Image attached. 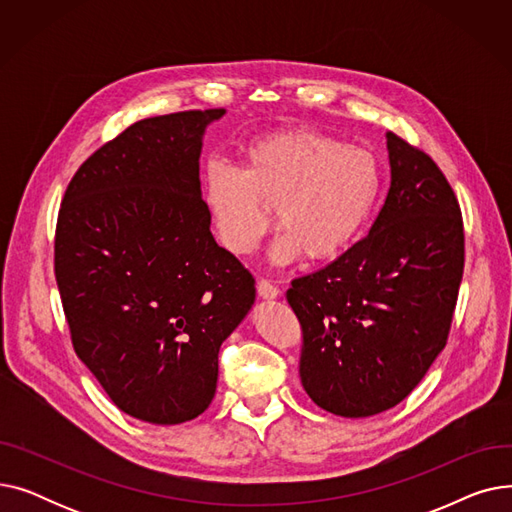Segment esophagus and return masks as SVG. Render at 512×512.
<instances>
[{
  "instance_id": "1",
  "label": "esophagus",
  "mask_w": 512,
  "mask_h": 512,
  "mask_svg": "<svg viewBox=\"0 0 512 512\" xmlns=\"http://www.w3.org/2000/svg\"><path fill=\"white\" fill-rule=\"evenodd\" d=\"M257 292H259V297L265 299V301H272V299L280 297V288L274 286L272 282H267V280L257 282Z\"/></svg>"
}]
</instances>
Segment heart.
<instances>
[{
    "mask_svg": "<svg viewBox=\"0 0 512 512\" xmlns=\"http://www.w3.org/2000/svg\"><path fill=\"white\" fill-rule=\"evenodd\" d=\"M382 193L380 161L319 130L265 132L238 153V166L211 161L203 203L215 238L232 255H251L274 224L284 232L270 259L332 261L361 238Z\"/></svg>",
    "mask_w": 512,
    "mask_h": 512,
    "instance_id": "heart-1",
    "label": "heart"
}]
</instances>
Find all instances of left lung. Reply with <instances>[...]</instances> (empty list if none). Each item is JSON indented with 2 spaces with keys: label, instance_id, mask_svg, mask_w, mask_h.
<instances>
[{
  "label": "left lung",
  "instance_id": "1",
  "mask_svg": "<svg viewBox=\"0 0 512 512\" xmlns=\"http://www.w3.org/2000/svg\"><path fill=\"white\" fill-rule=\"evenodd\" d=\"M390 188L369 234L292 280L301 384L340 417L392 409L446 346L465 265L459 201L432 157L386 132Z\"/></svg>",
  "mask_w": 512,
  "mask_h": 512
}]
</instances>
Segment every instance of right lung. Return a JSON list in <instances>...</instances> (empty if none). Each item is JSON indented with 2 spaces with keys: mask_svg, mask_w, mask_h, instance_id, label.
Listing matches in <instances>:
<instances>
[{
  "mask_svg": "<svg viewBox=\"0 0 512 512\" xmlns=\"http://www.w3.org/2000/svg\"><path fill=\"white\" fill-rule=\"evenodd\" d=\"M226 110L134 122L66 188L56 280L72 344L126 415L199 417L218 386L222 342L255 303L249 270L215 242L199 159Z\"/></svg>",
  "mask_w": 512,
  "mask_h": 512,
  "instance_id": "obj_1",
  "label": "right lung"
}]
</instances>
